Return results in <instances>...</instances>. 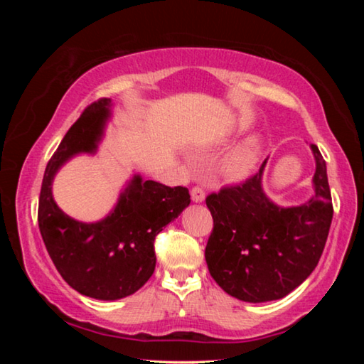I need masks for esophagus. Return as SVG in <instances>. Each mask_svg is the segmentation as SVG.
Segmentation results:
<instances>
[{
    "mask_svg": "<svg viewBox=\"0 0 364 364\" xmlns=\"http://www.w3.org/2000/svg\"><path fill=\"white\" fill-rule=\"evenodd\" d=\"M191 199H193L194 202H202L205 199V191L200 186H194L193 189H191Z\"/></svg>",
    "mask_w": 364,
    "mask_h": 364,
    "instance_id": "34e87169",
    "label": "esophagus"
}]
</instances>
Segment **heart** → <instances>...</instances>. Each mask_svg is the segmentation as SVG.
<instances>
[{
  "instance_id": "heart-1",
  "label": "heart",
  "mask_w": 364,
  "mask_h": 364,
  "mask_svg": "<svg viewBox=\"0 0 364 364\" xmlns=\"http://www.w3.org/2000/svg\"><path fill=\"white\" fill-rule=\"evenodd\" d=\"M257 152L258 144L254 139L241 147H237V149L225 160V175L232 178V180H241V178L247 176L255 165Z\"/></svg>"
}]
</instances>
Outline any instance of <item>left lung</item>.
I'll use <instances>...</instances> for the list:
<instances>
[{
  "mask_svg": "<svg viewBox=\"0 0 364 364\" xmlns=\"http://www.w3.org/2000/svg\"><path fill=\"white\" fill-rule=\"evenodd\" d=\"M315 196L304 205L282 208L262 189L260 170L241 184L207 196L213 230L205 247L210 276L226 294L260 304L286 297L321 258L332 221L326 162L311 144Z\"/></svg>",
  "mask_w": 364,
  "mask_h": 364,
  "instance_id": "1",
  "label": "left lung"
}]
</instances>
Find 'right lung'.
Listing matches in <instances>:
<instances>
[{"mask_svg": "<svg viewBox=\"0 0 364 364\" xmlns=\"http://www.w3.org/2000/svg\"><path fill=\"white\" fill-rule=\"evenodd\" d=\"M110 100L90 104L65 133L43 176L38 226L46 250L64 281L77 292L117 300L143 287L156 269V236L189 205L188 188L134 176L112 213L97 223H80L56 205V171L80 152H95L110 115Z\"/></svg>", "mask_w": 364, "mask_h": 364, "instance_id": "obj_1", "label": "right lung"}]
</instances>
